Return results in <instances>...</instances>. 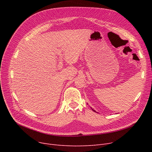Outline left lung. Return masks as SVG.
Masks as SVG:
<instances>
[{"label":"left lung","instance_id":"1","mask_svg":"<svg viewBox=\"0 0 152 152\" xmlns=\"http://www.w3.org/2000/svg\"><path fill=\"white\" fill-rule=\"evenodd\" d=\"M92 110H93V111H95V112H96V111H95V110H94V109H93V108H92Z\"/></svg>","mask_w":152,"mask_h":152}]
</instances>
